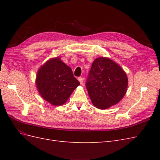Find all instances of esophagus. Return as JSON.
<instances>
[{
    "instance_id": "obj_1",
    "label": "esophagus",
    "mask_w": 160,
    "mask_h": 160,
    "mask_svg": "<svg viewBox=\"0 0 160 160\" xmlns=\"http://www.w3.org/2000/svg\"><path fill=\"white\" fill-rule=\"evenodd\" d=\"M78 80H79V81L80 82L81 84H83V77H79Z\"/></svg>"
}]
</instances>
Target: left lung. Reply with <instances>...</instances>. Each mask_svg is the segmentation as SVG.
Here are the masks:
<instances>
[{"label": "left lung", "mask_w": 160, "mask_h": 160, "mask_svg": "<svg viewBox=\"0 0 160 160\" xmlns=\"http://www.w3.org/2000/svg\"><path fill=\"white\" fill-rule=\"evenodd\" d=\"M128 85L122 67L109 58L99 57L92 63L85 85L95 107L105 109L123 99Z\"/></svg>", "instance_id": "8db88e82"}]
</instances>
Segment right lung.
<instances>
[{
	"mask_svg": "<svg viewBox=\"0 0 160 160\" xmlns=\"http://www.w3.org/2000/svg\"><path fill=\"white\" fill-rule=\"evenodd\" d=\"M37 88L42 98L53 105L64 104L77 87L80 85L71 67L59 57L48 60L38 69Z\"/></svg>",
	"mask_w": 160,
	"mask_h": 160,
	"instance_id": "obj_1",
	"label": "right lung"
}]
</instances>
